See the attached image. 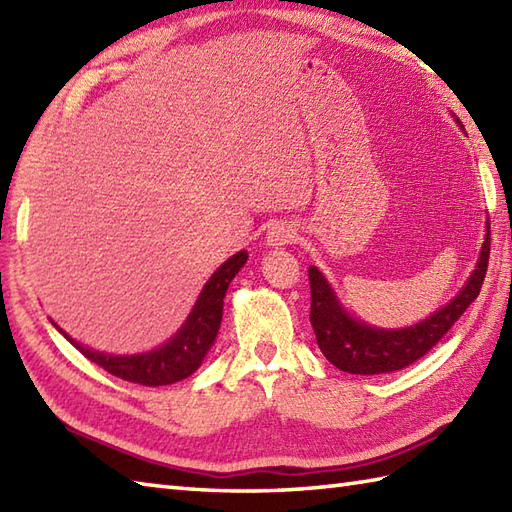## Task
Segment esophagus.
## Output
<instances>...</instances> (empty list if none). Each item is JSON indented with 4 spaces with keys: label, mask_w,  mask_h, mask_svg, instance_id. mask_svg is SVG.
<instances>
[{
    "label": "esophagus",
    "mask_w": 512,
    "mask_h": 512,
    "mask_svg": "<svg viewBox=\"0 0 512 512\" xmlns=\"http://www.w3.org/2000/svg\"><path fill=\"white\" fill-rule=\"evenodd\" d=\"M266 242H268V246H288V244H295V242H297V228H295V224L286 222V220L275 222L273 226L268 228Z\"/></svg>",
    "instance_id": "1"
}]
</instances>
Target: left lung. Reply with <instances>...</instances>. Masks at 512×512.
<instances>
[{"instance_id":"obj_1","label":"left lung","mask_w":512,"mask_h":512,"mask_svg":"<svg viewBox=\"0 0 512 512\" xmlns=\"http://www.w3.org/2000/svg\"><path fill=\"white\" fill-rule=\"evenodd\" d=\"M488 255H491V226L486 231L473 275L455 299L433 312L431 317L402 330H380L350 317L325 277L317 268L310 266V323L323 356L343 372L367 376L396 372V369L416 363L451 330V325L480 295L488 268Z\"/></svg>"}]
</instances>
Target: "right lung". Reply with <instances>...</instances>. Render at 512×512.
<instances>
[{"label": "right lung", "mask_w": 512, "mask_h": 512, "mask_svg": "<svg viewBox=\"0 0 512 512\" xmlns=\"http://www.w3.org/2000/svg\"><path fill=\"white\" fill-rule=\"evenodd\" d=\"M248 253L239 250L237 255L215 270L213 277L206 281L202 288L198 301L191 310V314L184 321L182 328L176 332L173 339H169L158 350H151L147 354H134V356H114L103 354L83 347L70 339L68 334L59 330L65 339H68L76 350H79L85 358H90L92 363L103 367L105 372H110L118 378L129 380V383L158 387V385H171L178 380L191 376L204 361V356L209 354L211 345L220 330L222 323V308H224V295L231 284L233 277L239 273V268L246 264Z\"/></svg>", "instance_id": "add662e5"}]
</instances>
